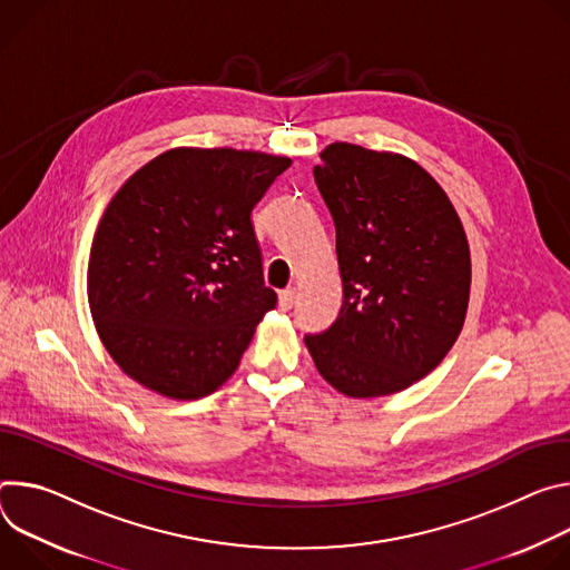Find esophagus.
<instances>
[{
    "label": "esophagus",
    "instance_id": "obj_1",
    "mask_svg": "<svg viewBox=\"0 0 570 570\" xmlns=\"http://www.w3.org/2000/svg\"><path fill=\"white\" fill-rule=\"evenodd\" d=\"M294 298H296V287H287L281 292V307L283 309H289L294 305Z\"/></svg>",
    "mask_w": 570,
    "mask_h": 570
}]
</instances>
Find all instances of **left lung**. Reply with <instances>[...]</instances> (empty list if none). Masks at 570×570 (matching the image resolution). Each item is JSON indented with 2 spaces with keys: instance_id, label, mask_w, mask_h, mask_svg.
Masks as SVG:
<instances>
[{
  "instance_id": "left-lung-1",
  "label": "left lung",
  "mask_w": 570,
  "mask_h": 570,
  "mask_svg": "<svg viewBox=\"0 0 570 570\" xmlns=\"http://www.w3.org/2000/svg\"><path fill=\"white\" fill-rule=\"evenodd\" d=\"M314 183L333 215L344 301L335 324L305 335L342 394L373 399L428 375L455 344L469 307L462 222L414 160L348 142L324 149Z\"/></svg>"
}]
</instances>
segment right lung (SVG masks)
<instances>
[{"label":"right lung","instance_id":"1","mask_svg":"<svg viewBox=\"0 0 570 570\" xmlns=\"http://www.w3.org/2000/svg\"><path fill=\"white\" fill-rule=\"evenodd\" d=\"M285 156L180 147L110 199L90 248L97 333L136 383L178 401L222 387L276 292L250 213Z\"/></svg>","mask_w":570,"mask_h":570}]
</instances>
